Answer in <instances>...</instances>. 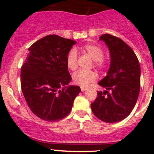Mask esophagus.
I'll use <instances>...</instances> for the list:
<instances>
[{
	"label": "esophagus",
	"instance_id": "obj_1",
	"mask_svg": "<svg viewBox=\"0 0 154 154\" xmlns=\"http://www.w3.org/2000/svg\"><path fill=\"white\" fill-rule=\"evenodd\" d=\"M81 91H86V90L87 89V88H86V87H81Z\"/></svg>",
	"mask_w": 154,
	"mask_h": 154
}]
</instances>
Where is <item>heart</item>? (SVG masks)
<instances>
[{
	"mask_svg": "<svg viewBox=\"0 0 154 154\" xmlns=\"http://www.w3.org/2000/svg\"><path fill=\"white\" fill-rule=\"evenodd\" d=\"M83 52L88 54L94 60V66L100 70H103L108 67L109 60L103 57L104 51L101 47L94 44H87L83 47ZM66 66L68 69L74 71L77 68V53L75 48H72L68 53L66 57ZM97 74L94 71L80 70L74 73L72 76L74 83L76 85L86 87L88 84L95 81Z\"/></svg>",
	"mask_w": 154,
	"mask_h": 154,
	"instance_id": "obj_1",
	"label": "heart"
}]
</instances>
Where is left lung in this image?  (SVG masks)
Listing matches in <instances>:
<instances>
[{"mask_svg":"<svg viewBox=\"0 0 154 154\" xmlns=\"http://www.w3.org/2000/svg\"><path fill=\"white\" fill-rule=\"evenodd\" d=\"M111 57L107 75L98 84L104 91H97L91 104L94 116L106 123H116L127 118L134 108L140 91L141 68L134 51L120 38L103 34Z\"/></svg>","mask_w":154,"mask_h":154,"instance_id":"1","label":"left lung"}]
</instances>
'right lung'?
<instances>
[{
    "mask_svg": "<svg viewBox=\"0 0 154 154\" xmlns=\"http://www.w3.org/2000/svg\"><path fill=\"white\" fill-rule=\"evenodd\" d=\"M74 40L48 35L29 48L21 70V87L29 108L37 117L57 122L71 112L80 88L66 86L71 77L66 57Z\"/></svg>",
    "mask_w": 154,
    "mask_h": 154,
    "instance_id": "add662e5",
    "label": "right lung"
}]
</instances>
